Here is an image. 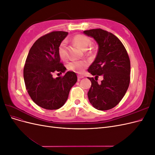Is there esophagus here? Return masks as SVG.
<instances>
[{"mask_svg": "<svg viewBox=\"0 0 155 155\" xmlns=\"http://www.w3.org/2000/svg\"><path fill=\"white\" fill-rule=\"evenodd\" d=\"M78 79H82L84 78V76H82V75H78Z\"/></svg>", "mask_w": 155, "mask_h": 155, "instance_id": "34e87169", "label": "esophagus"}]
</instances>
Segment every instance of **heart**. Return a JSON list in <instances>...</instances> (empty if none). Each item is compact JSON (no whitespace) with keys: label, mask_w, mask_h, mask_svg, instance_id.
Returning <instances> with one entry per match:
<instances>
[{"label":"heart","mask_w":155,"mask_h":155,"mask_svg":"<svg viewBox=\"0 0 155 155\" xmlns=\"http://www.w3.org/2000/svg\"><path fill=\"white\" fill-rule=\"evenodd\" d=\"M74 43L83 50H86L90 45L91 41L88 37L83 34H77L73 37ZM58 55L61 59L65 60L67 58L66 50V42L62 41L58 46ZM88 65V61L85 60L73 61L67 64V69L70 71L76 73H82Z\"/></svg>","instance_id":"obj_1"}]
</instances>
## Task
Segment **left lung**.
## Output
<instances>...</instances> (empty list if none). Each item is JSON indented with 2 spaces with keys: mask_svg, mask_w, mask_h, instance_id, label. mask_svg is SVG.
<instances>
[{
  "mask_svg": "<svg viewBox=\"0 0 155 155\" xmlns=\"http://www.w3.org/2000/svg\"><path fill=\"white\" fill-rule=\"evenodd\" d=\"M83 33L98 44L96 58L88 72L95 79L100 75L104 77L100 84L94 78H88L92 83L88 92L89 101L97 110L111 109L120 102L129 86L130 63L127 51L110 32L97 28Z\"/></svg>",
  "mask_w": 155,
  "mask_h": 155,
  "instance_id": "8db88e82",
  "label": "left lung"
}]
</instances>
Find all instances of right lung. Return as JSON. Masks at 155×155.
<instances>
[{
    "label": "right lung",
    "instance_id": "1",
    "mask_svg": "<svg viewBox=\"0 0 155 155\" xmlns=\"http://www.w3.org/2000/svg\"><path fill=\"white\" fill-rule=\"evenodd\" d=\"M68 32H50L37 39L30 48L24 67V80L28 93L39 107L48 110L61 107L78 78L68 71L63 76L53 78V73H64L67 68L60 61L58 50Z\"/></svg>",
    "mask_w": 155,
    "mask_h": 155
}]
</instances>
